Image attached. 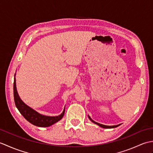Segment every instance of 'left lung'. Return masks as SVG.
<instances>
[{
	"mask_svg": "<svg viewBox=\"0 0 153 153\" xmlns=\"http://www.w3.org/2000/svg\"><path fill=\"white\" fill-rule=\"evenodd\" d=\"M88 117H89V120H90L93 123H95V124L99 126L100 127H101V128H106V129L114 128H116V127H118V126H119L121 125V123H120V124H118V125H115V126H106V125H103V124H101V123H98V122H96L94 121V120H93L91 118H90V116H88Z\"/></svg>",
	"mask_w": 153,
	"mask_h": 153,
	"instance_id": "obj_1",
	"label": "left lung"
}]
</instances>
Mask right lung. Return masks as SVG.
<instances>
[{
  "mask_svg": "<svg viewBox=\"0 0 153 153\" xmlns=\"http://www.w3.org/2000/svg\"><path fill=\"white\" fill-rule=\"evenodd\" d=\"M16 74L14 75V102L17 108L21 113V114L29 122H30L34 126L38 127H49L54 123L63 118L65 108L64 109L62 113L60 115L57 116H48L41 114L37 112L36 110H33L31 107L27 105L19 97L17 89H16Z\"/></svg>",
  "mask_w": 153,
  "mask_h": 153,
  "instance_id": "obj_1",
  "label": "right lung"
}]
</instances>
